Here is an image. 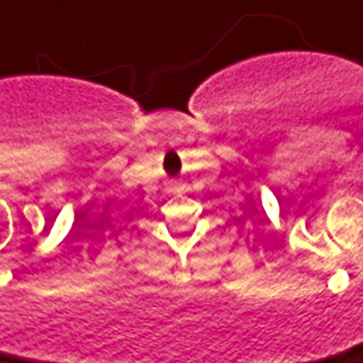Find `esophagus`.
Returning <instances> with one entry per match:
<instances>
[{
	"label": "esophagus",
	"mask_w": 363,
	"mask_h": 363,
	"mask_svg": "<svg viewBox=\"0 0 363 363\" xmlns=\"http://www.w3.org/2000/svg\"><path fill=\"white\" fill-rule=\"evenodd\" d=\"M172 191L174 194H183L185 191V183H180V180H174V183H172Z\"/></svg>",
	"instance_id": "34e87169"
}]
</instances>
